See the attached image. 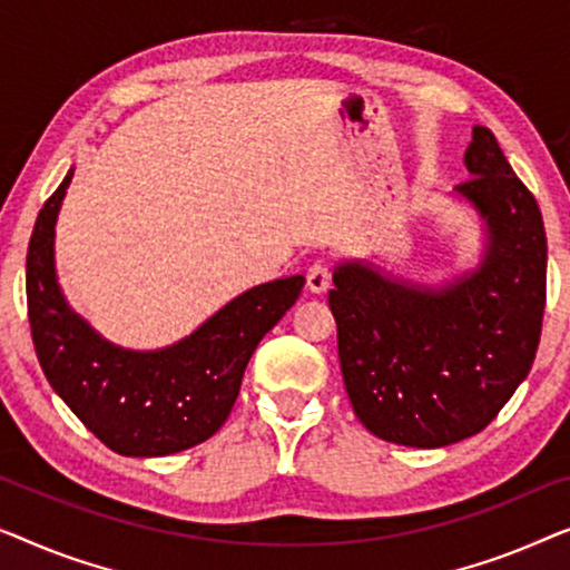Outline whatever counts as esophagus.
<instances>
[{
  "instance_id": "esophagus-1",
  "label": "esophagus",
  "mask_w": 570,
  "mask_h": 570,
  "mask_svg": "<svg viewBox=\"0 0 570 570\" xmlns=\"http://www.w3.org/2000/svg\"><path fill=\"white\" fill-rule=\"evenodd\" d=\"M307 288L312 294H325L331 288V268L325 263H315L307 271Z\"/></svg>"
}]
</instances>
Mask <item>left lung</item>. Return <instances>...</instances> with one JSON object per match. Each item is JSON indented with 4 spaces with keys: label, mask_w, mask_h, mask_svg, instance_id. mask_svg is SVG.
I'll list each match as a JSON object with an SVG mask.
<instances>
[{
    "label": "left lung",
    "mask_w": 570,
    "mask_h": 570,
    "mask_svg": "<svg viewBox=\"0 0 570 570\" xmlns=\"http://www.w3.org/2000/svg\"><path fill=\"white\" fill-rule=\"evenodd\" d=\"M470 180L456 202L478 214L475 268L444 286L368 261L333 268L343 384L358 421L384 442L436 449L475 436L532 368L542 333L548 239L534 196L491 128L472 126Z\"/></svg>",
    "instance_id": "8db88e82"
}]
</instances>
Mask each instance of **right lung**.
Returning a JSON list of instances; mask_svg holds the SVG:
<instances>
[{
  "label": "right lung",
  "instance_id": "1",
  "mask_svg": "<svg viewBox=\"0 0 570 570\" xmlns=\"http://www.w3.org/2000/svg\"><path fill=\"white\" fill-rule=\"evenodd\" d=\"M71 175L75 167L43 204L28 245V317L46 380L118 454L165 456L202 444L227 421L253 351L299 299L304 276L247 288L173 346H116L69 307L56 276V219Z\"/></svg>",
  "mask_w": 570,
  "mask_h": 570
}]
</instances>
